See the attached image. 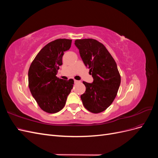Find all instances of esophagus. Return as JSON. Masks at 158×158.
<instances>
[{
    "mask_svg": "<svg viewBox=\"0 0 158 158\" xmlns=\"http://www.w3.org/2000/svg\"><path fill=\"white\" fill-rule=\"evenodd\" d=\"M80 82L78 80H74V83H76V84H77V83H79Z\"/></svg>",
    "mask_w": 158,
    "mask_h": 158,
    "instance_id": "obj_1",
    "label": "esophagus"
}]
</instances>
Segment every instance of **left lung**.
I'll list each match as a JSON object with an SVG mask.
<instances>
[{"label":"left lung","mask_w":158,"mask_h":158,"mask_svg":"<svg viewBox=\"0 0 158 158\" xmlns=\"http://www.w3.org/2000/svg\"><path fill=\"white\" fill-rule=\"evenodd\" d=\"M75 45L94 82H83L85 92L81 95L84 107L93 113L104 111L115 98L121 84L117 64L102 43L94 39L76 40Z\"/></svg>","instance_id":"8db88e82"}]
</instances>
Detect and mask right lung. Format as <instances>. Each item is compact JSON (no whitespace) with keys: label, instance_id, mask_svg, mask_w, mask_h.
I'll use <instances>...</instances> for the list:
<instances>
[{"label":"right lung","instance_id":"add662e5","mask_svg":"<svg viewBox=\"0 0 158 158\" xmlns=\"http://www.w3.org/2000/svg\"><path fill=\"white\" fill-rule=\"evenodd\" d=\"M72 40L58 39L43 47L28 70V85L38 106L46 113L60 111L73 89L74 80H64L56 74L63 64L64 52L69 50Z\"/></svg>","mask_w":158,"mask_h":158}]
</instances>
